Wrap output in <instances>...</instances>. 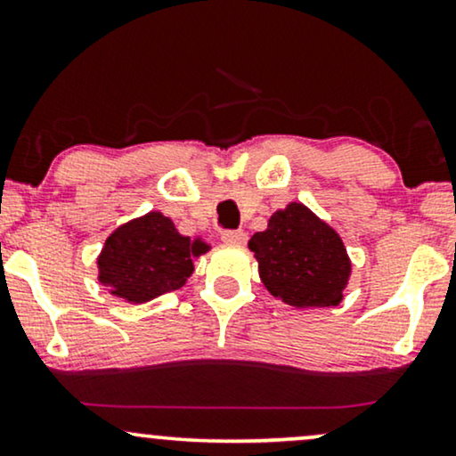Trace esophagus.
<instances>
[{"label": "esophagus", "instance_id": "esophagus-1", "mask_svg": "<svg viewBox=\"0 0 456 456\" xmlns=\"http://www.w3.org/2000/svg\"><path fill=\"white\" fill-rule=\"evenodd\" d=\"M221 240L227 241V244H244L246 233L241 229H224L221 233Z\"/></svg>", "mask_w": 456, "mask_h": 456}]
</instances>
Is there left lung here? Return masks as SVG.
<instances>
[{
  "label": "left lung",
  "instance_id": "obj_1",
  "mask_svg": "<svg viewBox=\"0 0 456 456\" xmlns=\"http://www.w3.org/2000/svg\"><path fill=\"white\" fill-rule=\"evenodd\" d=\"M248 246L265 288L292 307H332L343 298L351 273L343 241L303 204L275 212Z\"/></svg>",
  "mask_w": 456,
  "mask_h": 456
}]
</instances>
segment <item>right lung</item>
Listing matches in <instances>:
<instances>
[{"instance_id": "add662e5", "label": "right lung", "mask_w": 456, "mask_h": 456, "mask_svg": "<svg viewBox=\"0 0 456 456\" xmlns=\"http://www.w3.org/2000/svg\"><path fill=\"white\" fill-rule=\"evenodd\" d=\"M206 250L200 240L178 233L161 212H149L109 235L99 256V280L115 297L147 303L185 284L193 273L191 256Z\"/></svg>"}]
</instances>
